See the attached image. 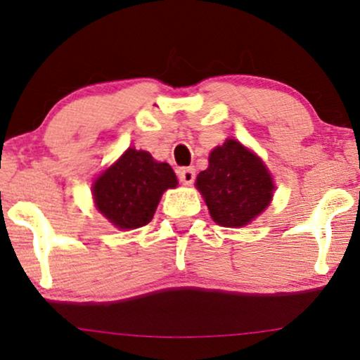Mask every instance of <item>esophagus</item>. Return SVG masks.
I'll list each match as a JSON object with an SVG mask.
<instances>
[{
    "label": "esophagus",
    "mask_w": 360,
    "mask_h": 360,
    "mask_svg": "<svg viewBox=\"0 0 360 360\" xmlns=\"http://www.w3.org/2000/svg\"><path fill=\"white\" fill-rule=\"evenodd\" d=\"M177 177H179V181L186 186H191L194 183V177H196V174H194V169L193 167H183L177 171Z\"/></svg>",
    "instance_id": "34e87169"
}]
</instances>
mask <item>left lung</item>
<instances>
[{"mask_svg":"<svg viewBox=\"0 0 360 360\" xmlns=\"http://www.w3.org/2000/svg\"><path fill=\"white\" fill-rule=\"evenodd\" d=\"M210 214L218 225L235 229L259 217L272 200L274 183L262 160L229 139L210 154V166L196 177Z\"/></svg>","mask_w":360,"mask_h":360,"instance_id":"1","label":"left lung"}]
</instances>
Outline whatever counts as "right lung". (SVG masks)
Instances as JSON below:
<instances>
[{"instance_id": "obj_1", "label": "right lung", "mask_w": 360, "mask_h": 360, "mask_svg": "<svg viewBox=\"0 0 360 360\" xmlns=\"http://www.w3.org/2000/svg\"><path fill=\"white\" fill-rule=\"evenodd\" d=\"M176 186L169 164L130 147L94 181V205L118 229H140L154 218L162 193Z\"/></svg>"}]
</instances>
